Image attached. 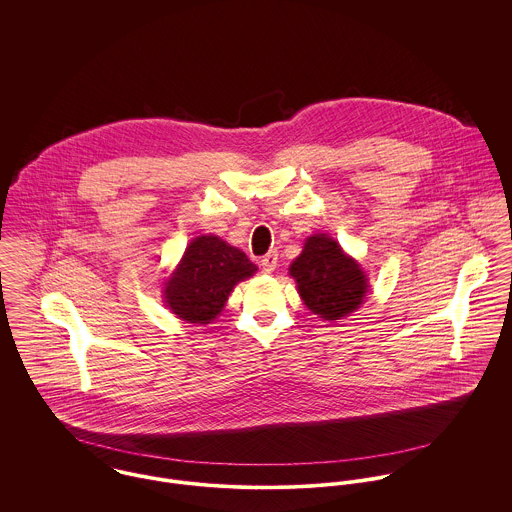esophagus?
<instances>
[{
  "label": "esophagus",
  "mask_w": 512,
  "mask_h": 512,
  "mask_svg": "<svg viewBox=\"0 0 512 512\" xmlns=\"http://www.w3.org/2000/svg\"><path fill=\"white\" fill-rule=\"evenodd\" d=\"M260 266H262L264 274H272V272L276 270V266H278V252H268V254L262 258Z\"/></svg>",
  "instance_id": "34e87169"
}]
</instances>
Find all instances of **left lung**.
Listing matches in <instances>:
<instances>
[{
  "label": "left lung",
  "mask_w": 512,
  "mask_h": 512,
  "mask_svg": "<svg viewBox=\"0 0 512 512\" xmlns=\"http://www.w3.org/2000/svg\"><path fill=\"white\" fill-rule=\"evenodd\" d=\"M288 274L295 280L303 305L331 323L359 311L370 293V280L361 262L327 232L305 238Z\"/></svg>",
  "instance_id": "left-lung-1"
}]
</instances>
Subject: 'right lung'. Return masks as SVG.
<instances>
[{
  "label": "right lung",
  "instance_id": "obj_1",
  "mask_svg": "<svg viewBox=\"0 0 512 512\" xmlns=\"http://www.w3.org/2000/svg\"><path fill=\"white\" fill-rule=\"evenodd\" d=\"M256 272L258 266L240 248L217 234H199L163 280L161 297L177 319L209 325L219 317L234 288Z\"/></svg>",
  "mask_w": 512,
  "mask_h": 512
}]
</instances>
